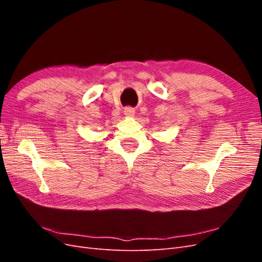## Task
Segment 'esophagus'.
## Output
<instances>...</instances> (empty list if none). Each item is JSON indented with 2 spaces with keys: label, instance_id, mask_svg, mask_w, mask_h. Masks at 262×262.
<instances>
[{
  "label": "esophagus",
  "instance_id": "1",
  "mask_svg": "<svg viewBox=\"0 0 262 262\" xmlns=\"http://www.w3.org/2000/svg\"><path fill=\"white\" fill-rule=\"evenodd\" d=\"M124 115H125L126 117H131V116H133V115H134V110H133V108L126 107V108L124 109Z\"/></svg>",
  "mask_w": 262,
  "mask_h": 262
}]
</instances>
